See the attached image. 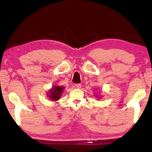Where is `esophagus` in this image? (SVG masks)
<instances>
[{
	"instance_id": "esophagus-1",
	"label": "esophagus",
	"mask_w": 152,
	"mask_h": 152,
	"mask_svg": "<svg viewBox=\"0 0 152 152\" xmlns=\"http://www.w3.org/2000/svg\"><path fill=\"white\" fill-rule=\"evenodd\" d=\"M75 86H76L77 88H81V83H77V84L75 85Z\"/></svg>"
}]
</instances>
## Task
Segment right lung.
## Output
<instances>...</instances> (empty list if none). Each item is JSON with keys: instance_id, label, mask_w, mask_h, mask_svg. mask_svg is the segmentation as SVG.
Here are the masks:
<instances>
[{"instance_id": "obj_1", "label": "right lung", "mask_w": 152, "mask_h": 152, "mask_svg": "<svg viewBox=\"0 0 152 152\" xmlns=\"http://www.w3.org/2000/svg\"><path fill=\"white\" fill-rule=\"evenodd\" d=\"M64 86H54L51 89L48 91V97L52 101H57L61 96V94L64 91Z\"/></svg>"}]
</instances>
